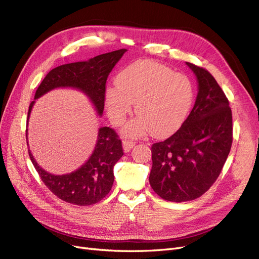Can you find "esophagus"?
Here are the masks:
<instances>
[{
	"label": "esophagus",
	"instance_id": "obj_1",
	"mask_svg": "<svg viewBox=\"0 0 259 259\" xmlns=\"http://www.w3.org/2000/svg\"><path fill=\"white\" fill-rule=\"evenodd\" d=\"M134 146H135V142H134V141L126 140V139L123 140V150H124V152H130L131 149Z\"/></svg>",
	"mask_w": 259,
	"mask_h": 259
}]
</instances>
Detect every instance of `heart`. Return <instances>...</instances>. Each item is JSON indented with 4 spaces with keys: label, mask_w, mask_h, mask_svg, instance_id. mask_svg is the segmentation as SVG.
Listing matches in <instances>:
<instances>
[{
    "label": "heart",
    "mask_w": 259,
    "mask_h": 259,
    "mask_svg": "<svg viewBox=\"0 0 259 259\" xmlns=\"http://www.w3.org/2000/svg\"><path fill=\"white\" fill-rule=\"evenodd\" d=\"M117 88L106 91V104L111 120L122 124L133 104L138 117L132 120L125 133L139 137L152 132L165 136L184 121L193 101L190 79L152 61L136 62L117 76Z\"/></svg>",
    "instance_id": "1"
}]
</instances>
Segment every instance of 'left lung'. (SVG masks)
<instances>
[{"label":"left lung","instance_id":"left-lung-1","mask_svg":"<svg viewBox=\"0 0 259 259\" xmlns=\"http://www.w3.org/2000/svg\"><path fill=\"white\" fill-rule=\"evenodd\" d=\"M198 81L191 113L172 136L151 147L153 191L168 201L200 197L219 178L233 144V115L225 93L208 70L186 62Z\"/></svg>","mask_w":259,"mask_h":259}]
</instances>
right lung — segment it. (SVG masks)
Segmentation results:
<instances>
[{"mask_svg": "<svg viewBox=\"0 0 259 259\" xmlns=\"http://www.w3.org/2000/svg\"><path fill=\"white\" fill-rule=\"evenodd\" d=\"M125 51L126 49L115 50L89 61L64 64L51 69L39 84L34 99H38L56 88H75L88 95L97 113L102 114L107 78ZM34 102L30 104L28 120ZM122 155L121 139L113 128L107 126L100 128L95 149L87 163L67 175L56 176L44 170L29 150V156L45 185L58 198L77 206L94 204L110 192L114 180L113 167Z\"/></svg>", "mask_w": 259, "mask_h": 259, "instance_id": "add662e5", "label": "right lung"}]
</instances>
